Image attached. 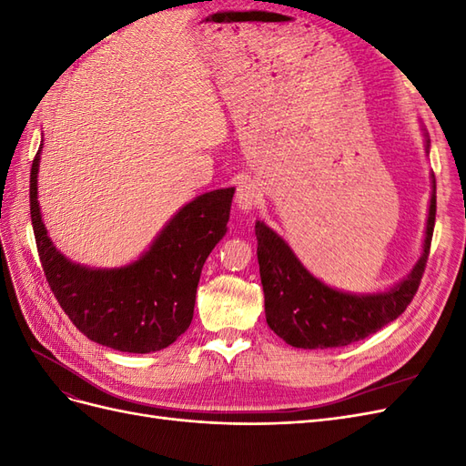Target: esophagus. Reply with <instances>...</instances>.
<instances>
[{"instance_id":"1","label":"esophagus","mask_w":466,"mask_h":466,"mask_svg":"<svg viewBox=\"0 0 466 466\" xmlns=\"http://www.w3.org/2000/svg\"><path fill=\"white\" fill-rule=\"evenodd\" d=\"M262 200V190L257 185V182L252 180H245L241 185L237 187V194H235V202L238 206V209L248 211L255 208L258 202Z\"/></svg>"}]
</instances>
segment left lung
Instances as JSON below:
<instances>
[{
    "label": "left lung",
    "instance_id": "1",
    "mask_svg": "<svg viewBox=\"0 0 466 466\" xmlns=\"http://www.w3.org/2000/svg\"><path fill=\"white\" fill-rule=\"evenodd\" d=\"M430 151V139H426ZM421 257L400 284L385 293L354 295L324 286L307 272L288 243L257 221L258 264L266 322L293 348L324 350L363 340L406 311L420 288L435 225V178Z\"/></svg>",
    "mask_w": 466,
    "mask_h": 466
}]
</instances>
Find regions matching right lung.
<instances>
[{
    "instance_id": "right-lung-1",
    "label": "right lung",
    "mask_w": 466,
    "mask_h": 466,
    "mask_svg": "<svg viewBox=\"0 0 466 466\" xmlns=\"http://www.w3.org/2000/svg\"><path fill=\"white\" fill-rule=\"evenodd\" d=\"M31 168V219L42 270L64 313L89 340L106 348L149 354L171 346L194 315L196 288L209 252L228 231L235 188L206 192L168 221L147 252L122 268L69 262L52 245L42 223Z\"/></svg>"
}]
</instances>
